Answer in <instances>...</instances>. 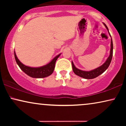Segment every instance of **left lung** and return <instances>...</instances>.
Instances as JSON below:
<instances>
[{"label":"left lung","instance_id":"obj_1","mask_svg":"<svg viewBox=\"0 0 126 126\" xmlns=\"http://www.w3.org/2000/svg\"><path fill=\"white\" fill-rule=\"evenodd\" d=\"M105 27H106L107 30H108V33H109L110 37H111V35H110L109 30L106 24L103 23ZM112 55H113V43L112 40H111V49H110V56L108 57L106 61V62L103 63L102 65H101L100 66L98 67V68L94 69V70H90V71H84V70H81L77 68L75 66L73 62L72 61V68H73V71L76 75L79 76L82 78L85 79H94L97 76H99V75H100L101 74H102L103 72H104L107 70V69L108 68V66H110V63H111L112 58Z\"/></svg>","mask_w":126,"mask_h":126}]
</instances>
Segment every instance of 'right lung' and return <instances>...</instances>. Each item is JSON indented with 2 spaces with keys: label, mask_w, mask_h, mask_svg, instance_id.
<instances>
[{
  "label": "right lung",
  "mask_w": 126,
  "mask_h": 126,
  "mask_svg": "<svg viewBox=\"0 0 126 126\" xmlns=\"http://www.w3.org/2000/svg\"><path fill=\"white\" fill-rule=\"evenodd\" d=\"M61 54H59L57 56L55 57L49 63L46 64L44 66L41 67H30L28 66H26L20 62L18 58H17L16 55L15 54L14 51V56L15 59L16 61L17 64L19 66V68L21 69L22 71H23L25 73L29 76L32 77V78H44V77H47L51 75L54 71L55 68V64H56V60L59 57Z\"/></svg>",
  "instance_id": "1"
}]
</instances>
